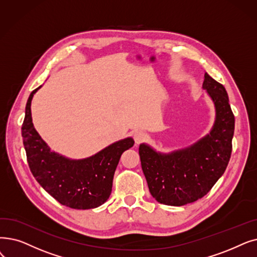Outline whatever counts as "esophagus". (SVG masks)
I'll use <instances>...</instances> for the list:
<instances>
[{
	"mask_svg": "<svg viewBox=\"0 0 257 257\" xmlns=\"http://www.w3.org/2000/svg\"><path fill=\"white\" fill-rule=\"evenodd\" d=\"M146 138H147L146 133L141 130H137L133 132V139H135V142L137 145H140L141 143H143L145 140H146Z\"/></svg>",
	"mask_w": 257,
	"mask_h": 257,
	"instance_id": "esophagus-1",
	"label": "esophagus"
}]
</instances>
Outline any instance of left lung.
<instances>
[{
	"instance_id": "1",
	"label": "left lung",
	"mask_w": 257,
	"mask_h": 257,
	"mask_svg": "<svg viewBox=\"0 0 257 257\" xmlns=\"http://www.w3.org/2000/svg\"><path fill=\"white\" fill-rule=\"evenodd\" d=\"M203 89L213 102L210 132L189 147L169 153L141 144L139 153L149 191L159 203L184 206L205 196L224 174L232 151L235 119L225 87L206 72Z\"/></svg>"
}]
</instances>
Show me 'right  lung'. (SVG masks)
Instances as JSON below:
<instances>
[{"label": "right lung", "mask_w": 257, "mask_h": 257, "mask_svg": "<svg viewBox=\"0 0 257 257\" xmlns=\"http://www.w3.org/2000/svg\"><path fill=\"white\" fill-rule=\"evenodd\" d=\"M42 86L33 90L26 104L22 137L27 162L37 182L58 202L72 209L103 205L112 189L113 175L122 152L135 145L126 138L82 160H72L50 149L33 126L31 101Z\"/></svg>", "instance_id": "right-lung-1"}]
</instances>
